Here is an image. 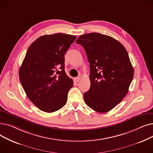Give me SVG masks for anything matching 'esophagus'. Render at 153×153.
<instances>
[{
	"label": "esophagus",
	"instance_id": "esophagus-1",
	"mask_svg": "<svg viewBox=\"0 0 153 153\" xmlns=\"http://www.w3.org/2000/svg\"><path fill=\"white\" fill-rule=\"evenodd\" d=\"M80 80H81V77H75L74 78V81H76V82H79V81H80Z\"/></svg>",
	"mask_w": 153,
	"mask_h": 153
}]
</instances>
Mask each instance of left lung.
I'll return each mask as SVG.
<instances>
[{
    "instance_id": "left-lung-1",
    "label": "left lung",
    "mask_w": 153,
    "mask_h": 153,
    "mask_svg": "<svg viewBox=\"0 0 153 153\" xmlns=\"http://www.w3.org/2000/svg\"><path fill=\"white\" fill-rule=\"evenodd\" d=\"M90 63L89 90L84 99L92 110L105 113L126 95L134 76L128 52L117 39L99 33L80 36L76 40Z\"/></svg>"
}]
</instances>
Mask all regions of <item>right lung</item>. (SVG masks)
Masks as SVG:
<instances>
[{"label": "right lung", "instance_id": "obj_1", "mask_svg": "<svg viewBox=\"0 0 153 153\" xmlns=\"http://www.w3.org/2000/svg\"><path fill=\"white\" fill-rule=\"evenodd\" d=\"M74 35H43L31 43L19 69L27 97L39 110L51 113L65 105L73 81L64 71V55Z\"/></svg>", "mask_w": 153, "mask_h": 153}]
</instances>
